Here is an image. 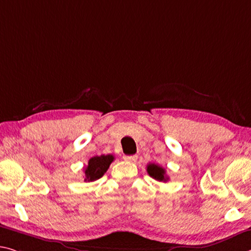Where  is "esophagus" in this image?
I'll return each instance as SVG.
<instances>
[{
    "label": "esophagus",
    "instance_id": "esophagus-1",
    "mask_svg": "<svg viewBox=\"0 0 251 251\" xmlns=\"http://www.w3.org/2000/svg\"><path fill=\"white\" fill-rule=\"evenodd\" d=\"M124 158L125 161H128V162H136L137 160V155H124Z\"/></svg>",
    "mask_w": 251,
    "mask_h": 251
}]
</instances>
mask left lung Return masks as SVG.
Listing matches in <instances>:
<instances>
[{
    "instance_id": "obj_1",
    "label": "left lung",
    "mask_w": 251,
    "mask_h": 251,
    "mask_svg": "<svg viewBox=\"0 0 251 251\" xmlns=\"http://www.w3.org/2000/svg\"><path fill=\"white\" fill-rule=\"evenodd\" d=\"M147 173L151 177H153L154 180H157L160 182H166L169 180V177L166 176V171L163 169L162 166L155 164V163H150L147 164Z\"/></svg>"
}]
</instances>
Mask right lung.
Wrapping results in <instances>:
<instances>
[{
    "label": "right lung",
    "instance_id": "add662e5",
    "mask_svg": "<svg viewBox=\"0 0 251 251\" xmlns=\"http://www.w3.org/2000/svg\"><path fill=\"white\" fill-rule=\"evenodd\" d=\"M114 158V155L111 154L91 157L88 162V165L85 168V181L93 182L100 178L106 173V171L108 170Z\"/></svg>",
    "mask_w": 251,
    "mask_h": 251
}]
</instances>
